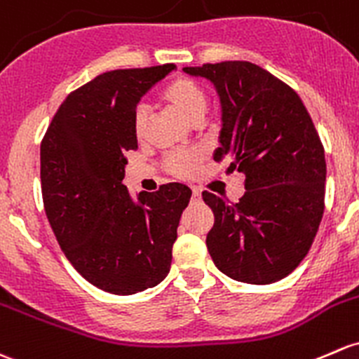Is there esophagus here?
<instances>
[{
  "label": "esophagus",
  "instance_id": "34e87169",
  "mask_svg": "<svg viewBox=\"0 0 359 359\" xmlns=\"http://www.w3.org/2000/svg\"><path fill=\"white\" fill-rule=\"evenodd\" d=\"M201 199V189L199 187H192V201H199Z\"/></svg>",
  "mask_w": 359,
  "mask_h": 359
}]
</instances>
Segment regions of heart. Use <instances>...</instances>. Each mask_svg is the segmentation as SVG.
Listing matches in <instances>:
<instances>
[{
  "mask_svg": "<svg viewBox=\"0 0 359 359\" xmlns=\"http://www.w3.org/2000/svg\"><path fill=\"white\" fill-rule=\"evenodd\" d=\"M160 101L167 104L168 108L175 110L179 115L189 122H199L206 111L208 97L198 82H194L189 77H177L172 82L165 86L160 93ZM134 135L137 141H144L149 129V113L146 108H137L134 113ZM203 160V151L191 149V151H179V153L170 154L167 158V170L172 175L187 177L194 175L199 163Z\"/></svg>",
  "mask_w": 359,
  "mask_h": 359,
  "instance_id": "heart-1",
  "label": "heart"
}]
</instances>
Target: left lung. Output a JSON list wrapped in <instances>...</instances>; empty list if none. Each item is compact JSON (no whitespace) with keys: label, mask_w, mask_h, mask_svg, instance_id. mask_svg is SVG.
I'll return each mask as SVG.
<instances>
[{"label":"left lung","mask_w":359,"mask_h":359,"mask_svg":"<svg viewBox=\"0 0 359 359\" xmlns=\"http://www.w3.org/2000/svg\"><path fill=\"white\" fill-rule=\"evenodd\" d=\"M208 79L222 104L215 161L246 173L239 203L203 199L215 224L206 246L217 269L265 285L297 269L318 232L325 206V151L296 90L249 62L186 67Z\"/></svg>","instance_id":"left-lung-1"}]
</instances>
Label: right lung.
Listing matches in <instances>:
<instances>
[{
    "label": "right lung",
    "mask_w": 359,
    "mask_h": 359,
    "mask_svg": "<svg viewBox=\"0 0 359 359\" xmlns=\"http://www.w3.org/2000/svg\"><path fill=\"white\" fill-rule=\"evenodd\" d=\"M177 67L111 70L67 96L41 142L48 222L74 269L97 289L129 296L160 284L191 189L167 184L139 192L122 180L137 149L135 107Z\"/></svg>",
    "instance_id": "right-lung-1"
}]
</instances>
